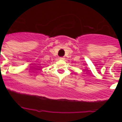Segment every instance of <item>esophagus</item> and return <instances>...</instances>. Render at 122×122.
<instances>
[{"label": "esophagus", "mask_w": 122, "mask_h": 122, "mask_svg": "<svg viewBox=\"0 0 122 122\" xmlns=\"http://www.w3.org/2000/svg\"><path fill=\"white\" fill-rule=\"evenodd\" d=\"M59 59H60V60H64L65 58L64 57H60V58H59Z\"/></svg>", "instance_id": "34e87169"}]
</instances>
